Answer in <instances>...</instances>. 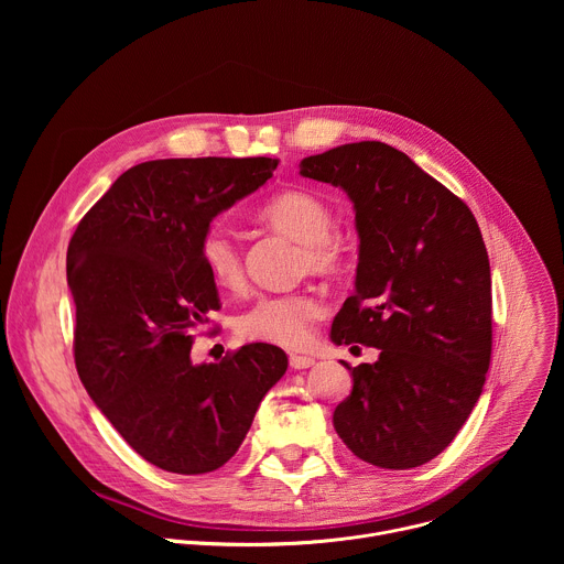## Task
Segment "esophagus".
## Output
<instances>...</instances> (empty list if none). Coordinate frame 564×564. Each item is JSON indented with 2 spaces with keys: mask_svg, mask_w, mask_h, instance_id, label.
Instances as JSON below:
<instances>
[{
  "mask_svg": "<svg viewBox=\"0 0 564 564\" xmlns=\"http://www.w3.org/2000/svg\"><path fill=\"white\" fill-rule=\"evenodd\" d=\"M290 366L294 370H303V368L314 366V359L312 357H303V355H290Z\"/></svg>",
  "mask_w": 564,
  "mask_h": 564,
  "instance_id": "34e87169",
  "label": "esophagus"
}]
</instances>
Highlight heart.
Segmentation results:
<instances>
[{"label":"heart","mask_w":564,"mask_h":564,"mask_svg":"<svg viewBox=\"0 0 564 564\" xmlns=\"http://www.w3.org/2000/svg\"><path fill=\"white\" fill-rule=\"evenodd\" d=\"M259 220L301 246L299 270L318 276L337 274L346 261L344 240L333 231L335 214L326 200L310 192H283L259 209ZM200 261L209 279L223 290H238L246 281L243 252L223 227H209L200 238ZM324 303L312 292L259 294L236 316V333L248 341L301 348Z\"/></svg>","instance_id":"b5f03b06"}]
</instances>
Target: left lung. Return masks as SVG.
<instances>
[{
  "label": "left lung",
  "instance_id": "8db88e82",
  "mask_svg": "<svg viewBox=\"0 0 564 564\" xmlns=\"http://www.w3.org/2000/svg\"><path fill=\"white\" fill-rule=\"evenodd\" d=\"M301 176L333 183L355 203V294L330 339L381 350L375 364H344L352 392L335 411V431L368 464L422 466L455 440L491 364V268L477 220L386 142L303 158Z\"/></svg>",
  "mask_w": 564,
  "mask_h": 564
}]
</instances>
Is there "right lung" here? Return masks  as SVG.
I'll use <instances>...</instances> for the list:
<instances>
[{
	"label": "right lung",
	"instance_id": "add662e5",
	"mask_svg": "<svg viewBox=\"0 0 564 564\" xmlns=\"http://www.w3.org/2000/svg\"><path fill=\"white\" fill-rule=\"evenodd\" d=\"M276 158H172L127 170L70 236L79 381L153 466L200 475L243 444L265 392L288 370L270 344L194 366V328L218 310L200 261L216 214L257 192Z\"/></svg>",
	"mask_w": 564,
	"mask_h": 564
}]
</instances>
